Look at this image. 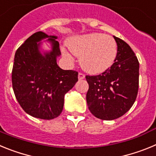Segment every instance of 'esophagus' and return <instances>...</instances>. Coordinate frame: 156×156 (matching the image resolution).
<instances>
[{"label":"esophagus","mask_w":156,"mask_h":156,"mask_svg":"<svg viewBox=\"0 0 156 156\" xmlns=\"http://www.w3.org/2000/svg\"><path fill=\"white\" fill-rule=\"evenodd\" d=\"M85 78V75L83 73H80L79 74H78V79L80 80H83Z\"/></svg>","instance_id":"34e87169"}]
</instances>
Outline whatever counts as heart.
<instances>
[{"mask_svg":"<svg viewBox=\"0 0 156 156\" xmlns=\"http://www.w3.org/2000/svg\"><path fill=\"white\" fill-rule=\"evenodd\" d=\"M67 45L70 51L80 58L81 67L91 74L108 69L117 55V44L113 37L98 33L74 37L69 40ZM62 52L69 57L67 51L62 49Z\"/></svg>","mask_w":156,"mask_h":156,"instance_id":"obj_1","label":"heart"}]
</instances>
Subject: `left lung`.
I'll list each match as a JSON object with an SVG mask.
<instances>
[{
	"mask_svg": "<svg viewBox=\"0 0 156 156\" xmlns=\"http://www.w3.org/2000/svg\"><path fill=\"white\" fill-rule=\"evenodd\" d=\"M117 55L109 69L98 76H86L89 84L87 102L95 117L112 120L124 115L134 103L138 91L139 62L131 48L114 37Z\"/></svg>",
	"mask_w": 156,
	"mask_h": 156,
	"instance_id": "1",
	"label": "left lung"
}]
</instances>
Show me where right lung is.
<instances>
[{"instance_id":"obj_1","label":"right lung","mask_w":156,"mask_h":156,"mask_svg":"<svg viewBox=\"0 0 156 156\" xmlns=\"http://www.w3.org/2000/svg\"><path fill=\"white\" fill-rule=\"evenodd\" d=\"M45 38L52 50L42 54ZM56 36L37 32L17 49L12 73V87L18 102L27 114L41 119H52L62 112L64 97L78 81V73L63 70L57 65L61 51Z\"/></svg>"}]
</instances>
